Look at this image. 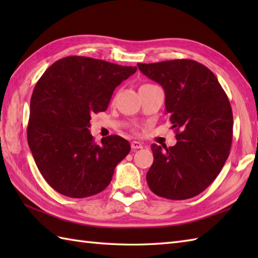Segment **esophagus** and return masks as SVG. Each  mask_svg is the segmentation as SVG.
<instances>
[{
	"instance_id": "1",
	"label": "esophagus",
	"mask_w": 258,
	"mask_h": 258,
	"mask_svg": "<svg viewBox=\"0 0 258 258\" xmlns=\"http://www.w3.org/2000/svg\"><path fill=\"white\" fill-rule=\"evenodd\" d=\"M131 146H132L133 150H140L143 147V144L140 143V142H138V141H133L132 143H131Z\"/></svg>"
}]
</instances>
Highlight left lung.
<instances>
[{"mask_svg":"<svg viewBox=\"0 0 258 258\" xmlns=\"http://www.w3.org/2000/svg\"><path fill=\"white\" fill-rule=\"evenodd\" d=\"M165 92V112L176 131V144H152L154 162L146 174L153 193L187 200L202 193L220 174L231 150L233 112L211 70L193 59L138 64Z\"/></svg>","mask_w":258,"mask_h":258,"instance_id":"8db88e82","label":"left lung"}]
</instances>
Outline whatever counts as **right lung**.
I'll list each match as a JSON object with an SVG mask.
<instances>
[{"instance_id": "1", "label": "right lung", "mask_w": 258, "mask_h": 258, "mask_svg": "<svg viewBox=\"0 0 258 258\" xmlns=\"http://www.w3.org/2000/svg\"><path fill=\"white\" fill-rule=\"evenodd\" d=\"M102 59L68 56L38 80L31 97L27 142L38 171L59 194L84 199L111 183L131 145L118 135L96 144L93 114L106 111L114 90L136 72Z\"/></svg>"}]
</instances>
